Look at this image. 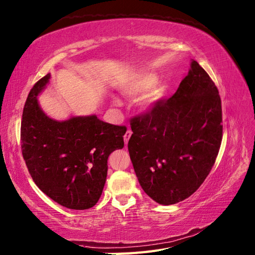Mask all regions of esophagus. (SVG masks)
I'll list each match as a JSON object with an SVG mask.
<instances>
[{
  "instance_id": "1",
  "label": "esophagus",
  "mask_w": 255,
  "mask_h": 255,
  "mask_svg": "<svg viewBox=\"0 0 255 255\" xmlns=\"http://www.w3.org/2000/svg\"><path fill=\"white\" fill-rule=\"evenodd\" d=\"M130 135H131V130L130 129H128L127 131H126V133L124 134V140H125V143L127 144L128 143V141H129V138H130Z\"/></svg>"
}]
</instances>
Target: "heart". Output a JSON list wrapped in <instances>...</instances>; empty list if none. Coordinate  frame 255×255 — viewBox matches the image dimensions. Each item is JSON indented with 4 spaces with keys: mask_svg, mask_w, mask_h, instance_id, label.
Returning <instances> with one entry per match:
<instances>
[{
    "mask_svg": "<svg viewBox=\"0 0 255 255\" xmlns=\"http://www.w3.org/2000/svg\"><path fill=\"white\" fill-rule=\"evenodd\" d=\"M165 91V84L161 79H155L152 74L140 75L124 86L123 93L127 97L134 98L146 92L141 99V105L149 108L162 98Z\"/></svg>",
    "mask_w": 255,
    "mask_h": 255,
    "instance_id": "b5f03b06",
    "label": "heart"
}]
</instances>
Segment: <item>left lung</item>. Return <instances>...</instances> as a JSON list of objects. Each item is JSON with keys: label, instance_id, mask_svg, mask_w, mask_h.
Masks as SVG:
<instances>
[{"label": "left lung", "instance_id": "obj_1", "mask_svg": "<svg viewBox=\"0 0 255 255\" xmlns=\"http://www.w3.org/2000/svg\"><path fill=\"white\" fill-rule=\"evenodd\" d=\"M222 123L218 89L192 61L173 97L130 120L129 155L144 192L169 205L197 191L215 164Z\"/></svg>", "mask_w": 255, "mask_h": 255}]
</instances>
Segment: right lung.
Segmentation results:
<instances>
[{
  "label": "right lung",
  "mask_w": 255,
  "mask_h": 255,
  "mask_svg": "<svg viewBox=\"0 0 255 255\" xmlns=\"http://www.w3.org/2000/svg\"><path fill=\"white\" fill-rule=\"evenodd\" d=\"M49 79L47 74L35 82L23 106L22 157L32 180L47 197L67 209H90L102 194L108 158L124 147L127 128L96 115L65 122L49 118L37 101Z\"/></svg>",
  "instance_id": "obj_1"
}]
</instances>
